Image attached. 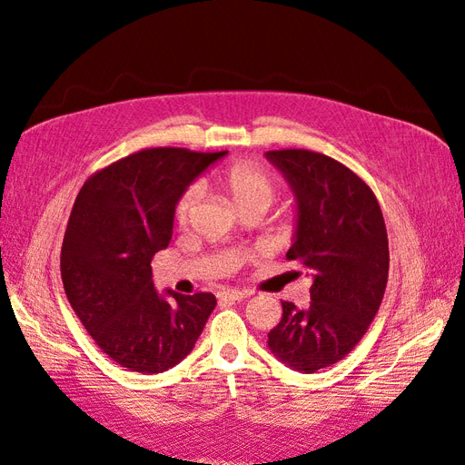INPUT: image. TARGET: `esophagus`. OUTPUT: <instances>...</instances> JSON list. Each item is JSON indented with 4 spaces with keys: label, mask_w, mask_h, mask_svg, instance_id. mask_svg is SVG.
Here are the masks:
<instances>
[{
    "label": "esophagus",
    "mask_w": 465,
    "mask_h": 465,
    "mask_svg": "<svg viewBox=\"0 0 465 465\" xmlns=\"http://www.w3.org/2000/svg\"><path fill=\"white\" fill-rule=\"evenodd\" d=\"M249 292L247 291H240V289H223L218 296L222 301H230V302H235V301H243L245 296Z\"/></svg>",
    "instance_id": "1"
}]
</instances>
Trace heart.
<instances>
[{
  "label": "heart",
  "instance_id": "heart-1",
  "mask_svg": "<svg viewBox=\"0 0 465 465\" xmlns=\"http://www.w3.org/2000/svg\"><path fill=\"white\" fill-rule=\"evenodd\" d=\"M218 183L240 208L265 206L269 208L275 200V183L252 163H233L218 173ZM200 196L198 186H190L176 204V218L184 222Z\"/></svg>",
  "mask_w": 465,
  "mask_h": 465
}]
</instances>
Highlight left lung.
Returning a JSON list of instances; mask_svg holds the SVG:
<instances>
[{
  "mask_svg": "<svg viewBox=\"0 0 465 465\" xmlns=\"http://www.w3.org/2000/svg\"><path fill=\"white\" fill-rule=\"evenodd\" d=\"M294 198V235L287 259L312 277L311 304L282 302L267 346L301 373L343 360L363 338L383 301L389 240L379 202L348 166L306 149L267 151Z\"/></svg>",
  "mask_w": 465,
  "mask_h": 465,
  "instance_id": "1",
  "label": "left lung"
}]
</instances>
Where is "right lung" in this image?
<instances>
[{
	"instance_id": "add662e5",
	"label": "right lung",
	"mask_w": 465,
	"mask_h": 465,
	"mask_svg": "<svg viewBox=\"0 0 465 465\" xmlns=\"http://www.w3.org/2000/svg\"><path fill=\"white\" fill-rule=\"evenodd\" d=\"M222 153L145 149L88 178L70 212L61 275L73 311L115 363L163 373L194 350L212 292L157 291L151 259L173 237L176 204Z\"/></svg>"
}]
</instances>
